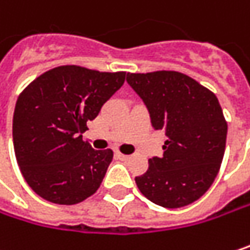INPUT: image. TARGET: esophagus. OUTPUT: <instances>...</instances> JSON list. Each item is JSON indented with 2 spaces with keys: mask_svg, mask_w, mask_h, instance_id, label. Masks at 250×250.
<instances>
[{
  "mask_svg": "<svg viewBox=\"0 0 250 250\" xmlns=\"http://www.w3.org/2000/svg\"><path fill=\"white\" fill-rule=\"evenodd\" d=\"M116 156H117V159H120V160H128V159H130V156L123 154V153H120V151H117V153H116Z\"/></svg>",
  "mask_w": 250,
  "mask_h": 250,
  "instance_id": "esophagus-1",
  "label": "esophagus"
}]
</instances>
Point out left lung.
I'll list each match as a JSON object with an SVG mask.
<instances>
[{
  "label": "left lung",
  "mask_w": 250,
  "mask_h": 250,
  "mask_svg": "<svg viewBox=\"0 0 250 250\" xmlns=\"http://www.w3.org/2000/svg\"><path fill=\"white\" fill-rule=\"evenodd\" d=\"M127 83L167 137L163 156L148 159L147 171L136 177L139 190L162 208L190 205L212 186L223 160L228 123L217 97L179 71L127 73Z\"/></svg>",
  "instance_id": "8db88e82"
}]
</instances>
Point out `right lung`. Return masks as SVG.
Here are the masks:
<instances>
[{
	"label": "right lung",
	"mask_w": 250,
	"mask_h": 250,
	"mask_svg": "<svg viewBox=\"0 0 250 250\" xmlns=\"http://www.w3.org/2000/svg\"><path fill=\"white\" fill-rule=\"evenodd\" d=\"M125 80V71L60 65L31 81L18 96L12 119L14 151L25 182L40 197L71 206L97 192L113 150H94L81 134Z\"/></svg>",
	"instance_id": "obj_1"
}]
</instances>
